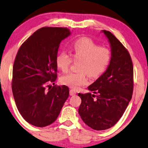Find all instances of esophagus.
Returning a JSON list of instances; mask_svg holds the SVG:
<instances>
[{
  "label": "esophagus",
  "mask_w": 148,
  "mask_h": 148,
  "mask_svg": "<svg viewBox=\"0 0 148 148\" xmlns=\"http://www.w3.org/2000/svg\"><path fill=\"white\" fill-rule=\"evenodd\" d=\"M69 93H70V95L73 96V95H76L77 92H76L75 90H74V89H70V91H69Z\"/></svg>",
  "instance_id": "1"
}]
</instances>
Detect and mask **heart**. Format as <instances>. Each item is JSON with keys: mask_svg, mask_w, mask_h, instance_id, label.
<instances>
[{"mask_svg": "<svg viewBox=\"0 0 148 148\" xmlns=\"http://www.w3.org/2000/svg\"><path fill=\"white\" fill-rule=\"evenodd\" d=\"M70 55L61 51L56 57L57 67L63 73L69 71L73 60L79 61L76 72H71L61 78L63 85L74 89L88 83V75L91 78H98L108 70L111 61V51L106 46H99L93 40L82 37L73 42Z\"/></svg>", "mask_w": 148, "mask_h": 148, "instance_id": "b5f03b06", "label": "heart"}]
</instances>
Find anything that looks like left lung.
<instances>
[{
	"label": "left lung",
	"mask_w": 148,
	"mask_h": 148,
	"mask_svg": "<svg viewBox=\"0 0 148 148\" xmlns=\"http://www.w3.org/2000/svg\"><path fill=\"white\" fill-rule=\"evenodd\" d=\"M111 47L108 70L88 89L94 94L80 93L79 113L84 123L95 130L113 127L119 120L132 97L134 67L127 49L110 31H103Z\"/></svg>",
	"instance_id": "left-lung-1"
}]
</instances>
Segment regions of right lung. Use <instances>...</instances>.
Returning <instances> with one entry per match:
<instances>
[{
  "mask_svg": "<svg viewBox=\"0 0 148 148\" xmlns=\"http://www.w3.org/2000/svg\"><path fill=\"white\" fill-rule=\"evenodd\" d=\"M69 35L67 28L42 27L17 52L12 69V94L19 113L36 127L53 123L69 97L67 86L51 87L50 83L55 84L57 77L55 59L59 45Z\"/></svg>",
  "mask_w": 148,
  "mask_h": 148,
  "instance_id": "right-lung-1",
  "label": "right lung"
}]
</instances>
